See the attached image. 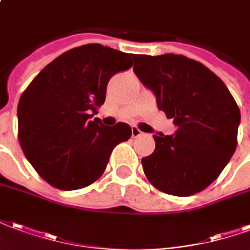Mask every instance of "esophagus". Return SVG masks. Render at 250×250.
Instances as JSON below:
<instances>
[{
    "label": "esophagus",
    "instance_id": "esophagus-1",
    "mask_svg": "<svg viewBox=\"0 0 250 250\" xmlns=\"http://www.w3.org/2000/svg\"><path fill=\"white\" fill-rule=\"evenodd\" d=\"M144 133L138 129L137 126H133L132 127V137L136 138V137H140V136H143Z\"/></svg>",
    "mask_w": 250,
    "mask_h": 250
}]
</instances>
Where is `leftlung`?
<instances>
[{
    "label": "left lung",
    "instance_id": "1",
    "mask_svg": "<svg viewBox=\"0 0 250 250\" xmlns=\"http://www.w3.org/2000/svg\"><path fill=\"white\" fill-rule=\"evenodd\" d=\"M133 70L173 118V136H153L141 160L149 183L172 196H192L220 176L237 147L240 109L225 83L205 65L181 54H134Z\"/></svg>",
    "mask_w": 250,
    "mask_h": 250
}]
</instances>
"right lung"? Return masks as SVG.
Instances as JSON below:
<instances>
[{"instance_id":"add662e5","label":"right lung","mask_w":250,"mask_h":250,"mask_svg":"<svg viewBox=\"0 0 250 250\" xmlns=\"http://www.w3.org/2000/svg\"><path fill=\"white\" fill-rule=\"evenodd\" d=\"M132 54L100 43L70 49L43 67L17 107L18 141L36 172L61 190L97 181L113 149L132 137L127 124L94 118L109 80L132 67Z\"/></svg>"}]
</instances>
